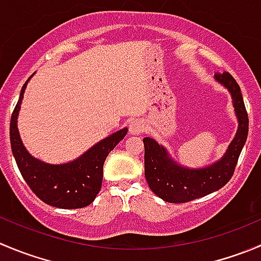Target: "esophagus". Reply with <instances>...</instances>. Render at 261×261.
<instances>
[{"mask_svg": "<svg viewBox=\"0 0 261 261\" xmlns=\"http://www.w3.org/2000/svg\"><path fill=\"white\" fill-rule=\"evenodd\" d=\"M144 130H145V123L141 120H135L130 123V134L133 135H139L144 133Z\"/></svg>", "mask_w": 261, "mask_h": 261, "instance_id": "esophagus-1", "label": "esophagus"}]
</instances>
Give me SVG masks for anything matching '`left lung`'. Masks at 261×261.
Here are the masks:
<instances>
[{"label": "left lung", "instance_id": "obj_1", "mask_svg": "<svg viewBox=\"0 0 261 261\" xmlns=\"http://www.w3.org/2000/svg\"><path fill=\"white\" fill-rule=\"evenodd\" d=\"M216 80L229 90L239 118V130L223 158L201 169H189L174 163L166 149L154 139L144 138L145 178L151 191L167 203H187L222 189L232 178L249 134V116L241 89L229 72H217Z\"/></svg>", "mask_w": 261, "mask_h": 261}]
</instances>
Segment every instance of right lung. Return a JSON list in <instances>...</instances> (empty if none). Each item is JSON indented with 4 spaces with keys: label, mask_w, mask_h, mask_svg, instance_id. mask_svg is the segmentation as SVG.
Wrapping results in <instances>:
<instances>
[{
    "label": "right lung",
    "mask_w": 261,
    "mask_h": 261,
    "mask_svg": "<svg viewBox=\"0 0 261 261\" xmlns=\"http://www.w3.org/2000/svg\"><path fill=\"white\" fill-rule=\"evenodd\" d=\"M28 82L29 79L22 85L10 122V141L20 173L32 191L48 205L61 209H79L88 206L94 201L102 187L103 164L106 158L125 138L127 128H122L103 139L87 153L70 163H43L39 159L33 158L24 148L16 125Z\"/></svg>",
    "instance_id": "right-lung-1"
}]
</instances>
